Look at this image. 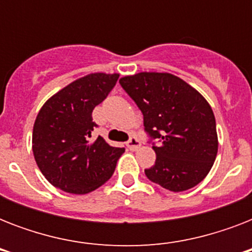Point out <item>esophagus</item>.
<instances>
[{"label": "esophagus", "instance_id": "1", "mask_svg": "<svg viewBox=\"0 0 252 252\" xmlns=\"http://www.w3.org/2000/svg\"><path fill=\"white\" fill-rule=\"evenodd\" d=\"M140 145H141V142L138 141L136 137H132L129 141L126 142V146H128V149L129 150H137L138 148H140Z\"/></svg>", "mask_w": 252, "mask_h": 252}]
</instances>
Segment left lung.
Listing matches in <instances>:
<instances>
[{
  "label": "left lung",
  "mask_w": 252,
  "mask_h": 252,
  "mask_svg": "<svg viewBox=\"0 0 252 252\" xmlns=\"http://www.w3.org/2000/svg\"><path fill=\"white\" fill-rule=\"evenodd\" d=\"M144 115L156 163L146 178L171 192L195 187L211 171L219 150L215 114L207 99L171 73L141 72L120 78Z\"/></svg>",
  "instance_id": "1"
}]
</instances>
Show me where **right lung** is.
Here are the masks:
<instances>
[{
  "label": "right lung",
  "mask_w": 252,
  "mask_h": 252,
  "mask_svg": "<svg viewBox=\"0 0 252 252\" xmlns=\"http://www.w3.org/2000/svg\"><path fill=\"white\" fill-rule=\"evenodd\" d=\"M118 73H90L53 94L39 111L32 129V152L45 179L61 191L86 195L110 179L124 149L99 136L93 110L103 102Z\"/></svg>",
  "instance_id": "right-lung-1"
}]
</instances>
